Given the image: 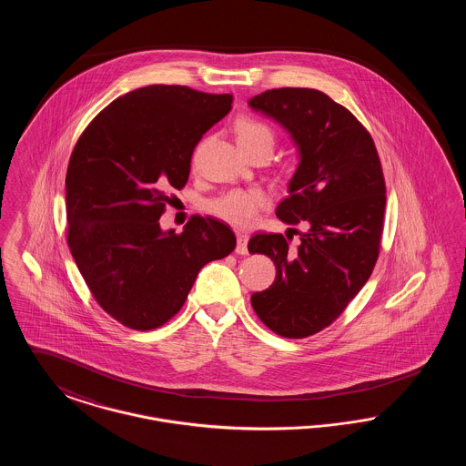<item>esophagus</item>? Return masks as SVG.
Returning a JSON list of instances; mask_svg holds the SVG:
<instances>
[{
  "label": "esophagus",
  "instance_id": "1",
  "mask_svg": "<svg viewBox=\"0 0 466 466\" xmlns=\"http://www.w3.org/2000/svg\"><path fill=\"white\" fill-rule=\"evenodd\" d=\"M248 241H249V236L246 232H238V246H236L238 255H248Z\"/></svg>",
  "mask_w": 466,
  "mask_h": 466
}]
</instances>
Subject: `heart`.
<instances>
[{
	"label": "heart",
	"instance_id": "obj_1",
	"mask_svg": "<svg viewBox=\"0 0 466 466\" xmlns=\"http://www.w3.org/2000/svg\"><path fill=\"white\" fill-rule=\"evenodd\" d=\"M238 137L244 150L253 148L260 143L274 145V134L270 127L255 118H241L238 122ZM268 196L260 188H236L225 192L222 196L209 200L206 209L222 218L223 222L232 223L238 227H248L255 222L260 211L267 208Z\"/></svg>",
	"mask_w": 466,
	"mask_h": 466
}]
</instances>
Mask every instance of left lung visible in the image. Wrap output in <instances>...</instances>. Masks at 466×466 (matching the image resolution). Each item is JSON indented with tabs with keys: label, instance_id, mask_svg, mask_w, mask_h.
<instances>
[{
	"label": "left lung",
	"instance_id": "left-lung-1",
	"mask_svg": "<svg viewBox=\"0 0 466 466\" xmlns=\"http://www.w3.org/2000/svg\"><path fill=\"white\" fill-rule=\"evenodd\" d=\"M248 105L278 122L299 150L276 217L309 225L297 249L283 234L249 239L248 251L276 266L274 283L253 293L251 306L272 332L302 339L337 319L374 270L386 206L382 167L367 129L319 90H266Z\"/></svg>",
	"mask_w": 466,
	"mask_h": 466
}]
</instances>
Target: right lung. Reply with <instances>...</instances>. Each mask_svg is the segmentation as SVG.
Returning a JSON list of instances; mask_svg holds the SVG:
<instances>
[{
  "label": "right lung",
  "mask_w": 466,
  "mask_h": 466,
  "mask_svg": "<svg viewBox=\"0 0 466 466\" xmlns=\"http://www.w3.org/2000/svg\"><path fill=\"white\" fill-rule=\"evenodd\" d=\"M232 94L185 86L127 92L80 136L66 173L67 246L97 304L134 330L169 321L200 268L236 248L225 223L194 217L181 234L158 218L190 175L194 148Z\"/></svg>",
  "instance_id": "right-lung-1"
}]
</instances>
